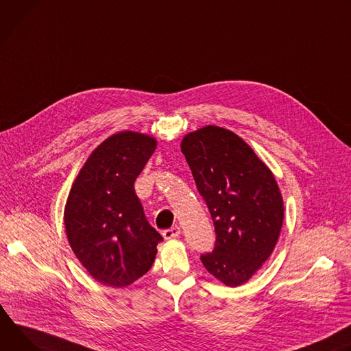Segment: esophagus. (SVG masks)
<instances>
[{"mask_svg": "<svg viewBox=\"0 0 351 351\" xmlns=\"http://www.w3.org/2000/svg\"><path fill=\"white\" fill-rule=\"evenodd\" d=\"M180 232H181L180 227H178V226H174V227L167 228V230H165V231H163V237H165L166 240H171V239L178 237V236H180Z\"/></svg>", "mask_w": 351, "mask_h": 351, "instance_id": "1", "label": "esophagus"}]
</instances>
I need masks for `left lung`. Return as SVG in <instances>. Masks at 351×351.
<instances>
[{"mask_svg":"<svg viewBox=\"0 0 351 351\" xmlns=\"http://www.w3.org/2000/svg\"><path fill=\"white\" fill-rule=\"evenodd\" d=\"M181 152L216 231L213 251L201 261L226 286H241L278 243L285 217L278 182L239 135L216 125L185 135Z\"/></svg>","mask_w":351,"mask_h":351,"instance_id":"8db88e82","label":"left lung"}]
</instances>
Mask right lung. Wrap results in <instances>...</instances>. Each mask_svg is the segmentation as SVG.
<instances>
[{"instance_id":"right-lung-1","label":"right lung","mask_w":351,"mask_h":351,"mask_svg":"<svg viewBox=\"0 0 351 351\" xmlns=\"http://www.w3.org/2000/svg\"><path fill=\"white\" fill-rule=\"evenodd\" d=\"M154 149L149 135L114 134L92 152L69 191L64 210L69 245L101 285L125 287L142 278L163 241L134 189Z\"/></svg>"}]
</instances>
